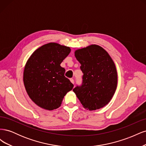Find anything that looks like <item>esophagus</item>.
I'll list each match as a JSON object with an SVG mask.
<instances>
[{"label":"esophagus","instance_id":"34e87169","mask_svg":"<svg viewBox=\"0 0 146 146\" xmlns=\"http://www.w3.org/2000/svg\"><path fill=\"white\" fill-rule=\"evenodd\" d=\"M70 81L71 82V83H72L73 84L74 83V80L73 78H70Z\"/></svg>","mask_w":146,"mask_h":146}]
</instances>
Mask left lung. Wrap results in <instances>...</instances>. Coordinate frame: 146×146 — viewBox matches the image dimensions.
<instances>
[{"label":"left lung","instance_id":"8db88e82","mask_svg":"<svg viewBox=\"0 0 146 146\" xmlns=\"http://www.w3.org/2000/svg\"><path fill=\"white\" fill-rule=\"evenodd\" d=\"M81 64L82 83L73 89L83 107L96 110L108 104L117 86L115 64L107 52L91 45L75 52Z\"/></svg>","mask_w":146,"mask_h":146}]
</instances>
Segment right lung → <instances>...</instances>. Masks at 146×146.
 Wrapping results in <instances>:
<instances>
[{
  "mask_svg": "<svg viewBox=\"0 0 146 146\" xmlns=\"http://www.w3.org/2000/svg\"><path fill=\"white\" fill-rule=\"evenodd\" d=\"M70 52V48L50 42L38 48L25 66L24 83L30 99L47 110L58 108L73 84L64 76L60 64Z\"/></svg>",
  "mask_w": 146,
  "mask_h": 146,
  "instance_id": "add662e5",
  "label": "right lung"
}]
</instances>
